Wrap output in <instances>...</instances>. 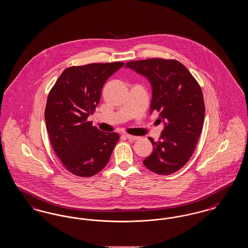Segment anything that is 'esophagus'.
Returning <instances> with one entry per match:
<instances>
[{"instance_id":"34e87169","label":"esophagus","mask_w":248,"mask_h":248,"mask_svg":"<svg viewBox=\"0 0 248 248\" xmlns=\"http://www.w3.org/2000/svg\"><path fill=\"white\" fill-rule=\"evenodd\" d=\"M125 137L130 140H138L139 139H140V137H136V136H132V135H129V134H126L125 135Z\"/></svg>"}]
</instances>
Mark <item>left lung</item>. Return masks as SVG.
Masks as SVG:
<instances>
[{
    "label": "left lung",
    "mask_w": 248,
    "mask_h": 248,
    "mask_svg": "<svg viewBox=\"0 0 248 248\" xmlns=\"http://www.w3.org/2000/svg\"><path fill=\"white\" fill-rule=\"evenodd\" d=\"M125 66L149 79L151 111H159L158 120L165 121L159 140L149 138L154 152L143 164L155 174H173L188 163L200 137L205 111L200 84L175 59L132 60Z\"/></svg>",
    "instance_id": "8db88e82"
}]
</instances>
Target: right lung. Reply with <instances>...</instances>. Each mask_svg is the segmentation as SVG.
Wrapping results in <instances>:
<instances>
[{"instance_id":"obj_1","label":"right lung","mask_w":248,"mask_h":248,"mask_svg":"<svg viewBox=\"0 0 248 248\" xmlns=\"http://www.w3.org/2000/svg\"><path fill=\"white\" fill-rule=\"evenodd\" d=\"M124 65L116 61L69 67L48 94L45 118L49 140L62 165L75 176L100 172L118 142L117 133H104L87 118L99 103L104 83Z\"/></svg>"}]
</instances>
